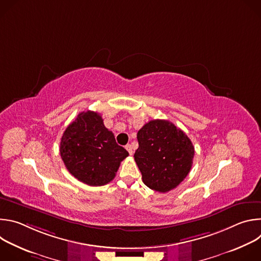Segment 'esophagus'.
Segmentation results:
<instances>
[{
	"label": "esophagus",
	"mask_w": 261,
	"mask_h": 261,
	"mask_svg": "<svg viewBox=\"0 0 261 261\" xmlns=\"http://www.w3.org/2000/svg\"><path fill=\"white\" fill-rule=\"evenodd\" d=\"M126 150L128 151V153H129L130 155L133 154V150H132V145H131V144H127V145H126Z\"/></svg>",
	"instance_id": "34e87169"
}]
</instances>
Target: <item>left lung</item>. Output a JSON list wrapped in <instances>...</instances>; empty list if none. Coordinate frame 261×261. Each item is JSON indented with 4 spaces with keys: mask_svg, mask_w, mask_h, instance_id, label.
Listing matches in <instances>:
<instances>
[{
    "mask_svg": "<svg viewBox=\"0 0 261 261\" xmlns=\"http://www.w3.org/2000/svg\"><path fill=\"white\" fill-rule=\"evenodd\" d=\"M135 162L142 181L158 192H168L188 175L193 164L194 146L179 128L166 120H153L137 133Z\"/></svg>",
    "mask_w": 261,
    "mask_h": 261,
    "instance_id": "obj_1",
    "label": "left lung"
}]
</instances>
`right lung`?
Instances as JSON below:
<instances>
[{
    "mask_svg": "<svg viewBox=\"0 0 261 261\" xmlns=\"http://www.w3.org/2000/svg\"><path fill=\"white\" fill-rule=\"evenodd\" d=\"M60 154L68 171L89 186L113 180L129 153L116 141L114 133L95 111H83L63 133Z\"/></svg>",
    "mask_w": 261,
    "mask_h": 261,
    "instance_id": "right-lung-1",
    "label": "right lung"
}]
</instances>
